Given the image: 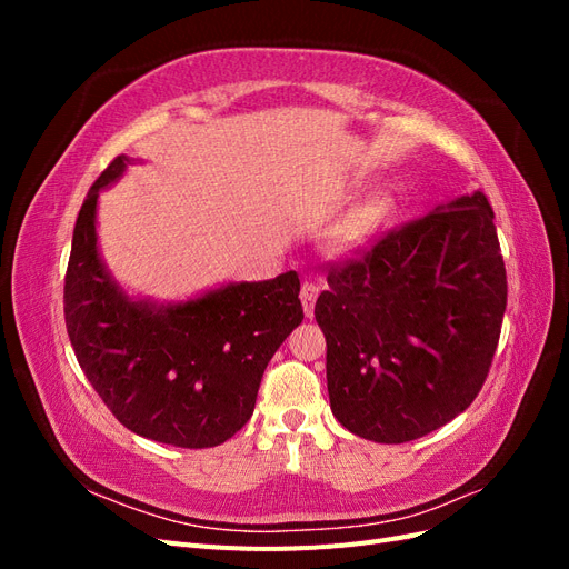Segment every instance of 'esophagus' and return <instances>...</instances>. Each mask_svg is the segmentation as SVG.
Listing matches in <instances>:
<instances>
[{
	"mask_svg": "<svg viewBox=\"0 0 569 569\" xmlns=\"http://www.w3.org/2000/svg\"><path fill=\"white\" fill-rule=\"evenodd\" d=\"M318 287L313 282H303L301 284V303H303V313L311 318L313 308H316V299H318Z\"/></svg>",
	"mask_w": 569,
	"mask_h": 569,
	"instance_id": "obj_1",
	"label": "esophagus"
}]
</instances>
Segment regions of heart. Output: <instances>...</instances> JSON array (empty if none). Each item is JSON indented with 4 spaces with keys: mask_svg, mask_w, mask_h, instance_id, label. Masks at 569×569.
I'll return each mask as SVG.
<instances>
[{
    "mask_svg": "<svg viewBox=\"0 0 569 569\" xmlns=\"http://www.w3.org/2000/svg\"><path fill=\"white\" fill-rule=\"evenodd\" d=\"M389 213V199L382 194H372L356 203L353 209L341 218L335 230V244L339 249H356L366 244L368 239L382 226Z\"/></svg>",
    "mask_w": 569,
    "mask_h": 569,
    "instance_id": "b5f03b06",
    "label": "heart"
}]
</instances>
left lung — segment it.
I'll use <instances>...</instances> for the list:
<instances>
[{
  "instance_id": "1",
  "label": "left lung",
  "mask_w": 569,
  "mask_h": 569,
  "mask_svg": "<svg viewBox=\"0 0 569 569\" xmlns=\"http://www.w3.org/2000/svg\"><path fill=\"white\" fill-rule=\"evenodd\" d=\"M316 301L327 391L349 432L403 443L435 432L485 385L508 301L485 192L408 220L330 263Z\"/></svg>"
}]
</instances>
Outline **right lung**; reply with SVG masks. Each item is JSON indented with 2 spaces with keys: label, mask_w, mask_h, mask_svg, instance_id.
Segmentation results:
<instances>
[{
  "label": "right lung",
  "mask_w": 569,
  "mask_h": 569,
  "mask_svg": "<svg viewBox=\"0 0 569 569\" xmlns=\"http://www.w3.org/2000/svg\"><path fill=\"white\" fill-rule=\"evenodd\" d=\"M116 157L90 187L76 220L63 316L78 363L130 432L209 449L242 429L274 351L303 320L299 274L234 282L194 301L153 308L109 278L97 251L99 189L123 173Z\"/></svg>",
  "instance_id": "right-lung-1"
}]
</instances>
